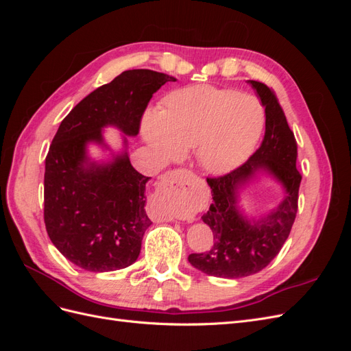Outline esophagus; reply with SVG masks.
Instances as JSON below:
<instances>
[{
    "mask_svg": "<svg viewBox=\"0 0 351 351\" xmlns=\"http://www.w3.org/2000/svg\"><path fill=\"white\" fill-rule=\"evenodd\" d=\"M184 176H187V169H173V171H168L167 174H164L161 178V183H159V197L167 199L169 204H171V208H174L176 202L180 196V180Z\"/></svg>",
    "mask_w": 351,
    "mask_h": 351,
    "instance_id": "obj_1",
    "label": "esophagus"
}]
</instances>
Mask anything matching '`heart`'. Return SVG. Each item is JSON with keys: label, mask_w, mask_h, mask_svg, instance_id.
<instances>
[{"label": "heart", "mask_w": 351, "mask_h": 351, "mask_svg": "<svg viewBox=\"0 0 351 351\" xmlns=\"http://www.w3.org/2000/svg\"><path fill=\"white\" fill-rule=\"evenodd\" d=\"M263 124V107L252 95L195 84L169 93L159 114H147L143 136L161 161L193 147L197 164L218 173L250 152Z\"/></svg>", "instance_id": "b5f03b06"}]
</instances>
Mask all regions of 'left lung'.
I'll return each instance as SVG.
<instances>
[{"mask_svg": "<svg viewBox=\"0 0 351 351\" xmlns=\"http://www.w3.org/2000/svg\"><path fill=\"white\" fill-rule=\"evenodd\" d=\"M265 107V134L253 155L232 171L208 177L212 202L202 219L214 232L210 250L189 254V262L208 275L241 278L267 268L289 239L299 208L302 174L295 168L294 134L272 88L249 80ZM259 167L268 169L286 187L285 200L268 218L250 225L235 208V190Z\"/></svg>", "mask_w": 351, "mask_h": 351, "instance_id": "1", "label": "left lung"}]
</instances>
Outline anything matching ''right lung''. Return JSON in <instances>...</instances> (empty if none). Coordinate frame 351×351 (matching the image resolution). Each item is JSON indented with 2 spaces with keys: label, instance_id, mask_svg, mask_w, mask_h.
<instances>
[{
  "label": "right lung",
  "instance_id": "add662e5",
  "mask_svg": "<svg viewBox=\"0 0 351 351\" xmlns=\"http://www.w3.org/2000/svg\"><path fill=\"white\" fill-rule=\"evenodd\" d=\"M176 77L147 69L125 70L83 98L64 120L45 158L44 221L54 246L92 272L132 265L146 228L145 186L127 154L107 165L88 164L86 143L102 142L101 129L115 125L129 136L141 130L154 93Z\"/></svg>",
  "mask_w": 351,
  "mask_h": 351
}]
</instances>
